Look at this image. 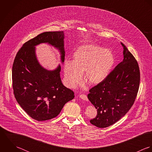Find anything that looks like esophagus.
I'll use <instances>...</instances> for the list:
<instances>
[{
    "instance_id": "1",
    "label": "esophagus",
    "mask_w": 152,
    "mask_h": 152,
    "mask_svg": "<svg viewBox=\"0 0 152 152\" xmlns=\"http://www.w3.org/2000/svg\"><path fill=\"white\" fill-rule=\"evenodd\" d=\"M79 97L84 100H86V101H88V98L87 97V96L86 94H81L79 95Z\"/></svg>"
}]
</instances>
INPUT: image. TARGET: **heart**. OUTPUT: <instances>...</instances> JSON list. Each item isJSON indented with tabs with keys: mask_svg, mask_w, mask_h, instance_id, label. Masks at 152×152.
Here are the masks:
<instances>
[{
	"mask_svg": "<svg viewBox=\"0 0 152 152\" xmlns=\"http://www.w3.org/2000/svg\"><path fill=\"white\" fill-rule=\"evenodd\" d=\"M115 62L113 52L94 45H84L73 54V61H66L64 75L66 85L75 88L82 81L83 73L87 83L97 85L104 81Z\"/></svg>",
	"mask_w": 152,
	"mask_h": 152,
	"instance_id": "1",
	"label": "heart"
}]
</instances>
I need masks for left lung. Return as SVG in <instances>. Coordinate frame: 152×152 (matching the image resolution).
<instances>
[{
	"label": "left lung",
	"mask_w": 152,
	"mask_h": 152,
	"mask_svg": "<svg viewBox=\"0 0 152 152\" xmlns=\"http://www.w3.org/2000/svg\"><path fill=\"white\" fill-rule=\"evenodd\" d=\"M123 60L106 79L89 90L88 95L97 109V116L91 124L99 128L109 127L119 121L133 106L140 85L139 64L126 46Z\"/></svg>",
	"instance_id": "obj_1"
}]
</instances>
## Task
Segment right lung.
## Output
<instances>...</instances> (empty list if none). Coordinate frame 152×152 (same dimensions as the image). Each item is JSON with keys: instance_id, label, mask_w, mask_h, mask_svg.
<instances>
[{"instance_id": "add662e5", "label": "right lung", "mask_w": 152, "mask_h": 152, "mask_svg": "<svg viewBox=\"0 0 152 152\" xmlns=\"http://www.w3.org/2000/svg\"><path fill=\"white\" fill-rule=\"evenodd\" d=\"M64 33L46 31L23 44L12 67V86L15 97L22 108L37 121L56 117L64 105L74 97V92L61 83L60 65L54 70H48L38 62L35 46L48 43L60 50L64 61Z\"/></svg>"}]
</instances>
